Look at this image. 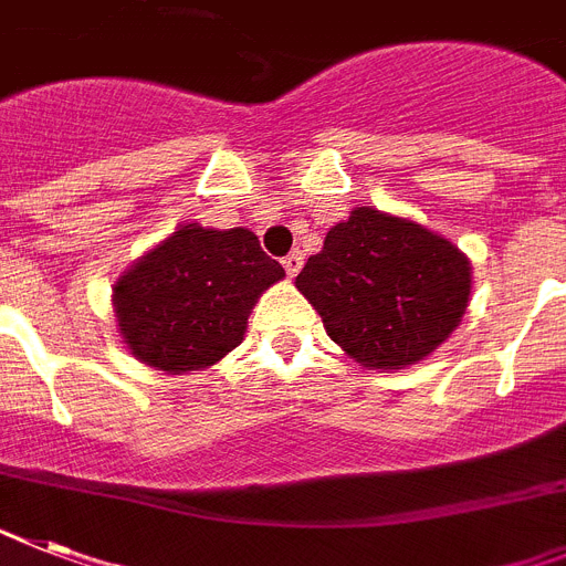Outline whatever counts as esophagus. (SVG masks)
Returning a JSON list of instances; mask_svg holds the SVG:
<instances>
[{"mask_svg":"<svg viewBox=\"0 0 566 566\" xmlns=\"http://www.w3.org/2000/svg\"><path fill=\"white\" fill-rule=\"evenodd\" d=\"M283 269H286L289 277H294V274L301 272V269H303V251H289L286 258H283Z\"/></svg>","mask_w":566,"mask_h":566,"instance_id":"1","label":"esophagus"}]
</instances>
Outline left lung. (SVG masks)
I'll use <instances>...</instances> for the list:
<instances>
[{
	"label": "left lung",
	"mask_w": 566,
	"mask_h": 566,
	"mask_svg": "<svg viewBox=\"0 0 566 566\" xmlns=\"http://www.w3.org/2000/svg\"><path fill=\"white\" fill-rule=\"evenodd\" d=\"M297 289L357 364L400 369L452 335L470 303V260L441 234L378 209L329 229Z\"/></svg>",
	"instance_id": "1"
}]
</instances>
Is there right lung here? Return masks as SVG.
<instances>
[{
    "label": "right lung",
    "mask_w": 566,
    "mask_h": 566,
    "mask_svg": "<svg viewBox=\"0 0 566 566\" xmlns=\"http://www.w3.org/2000/svg\"><path fill=\"white\" fill-rule=\"evenodd\" d=\"M283 274L254 231L180 226L117 280L123 340L154 369H206L243 340L251 306Z\"/></svg>",
    "instance_id": "obj_1"
}]
</instances>
